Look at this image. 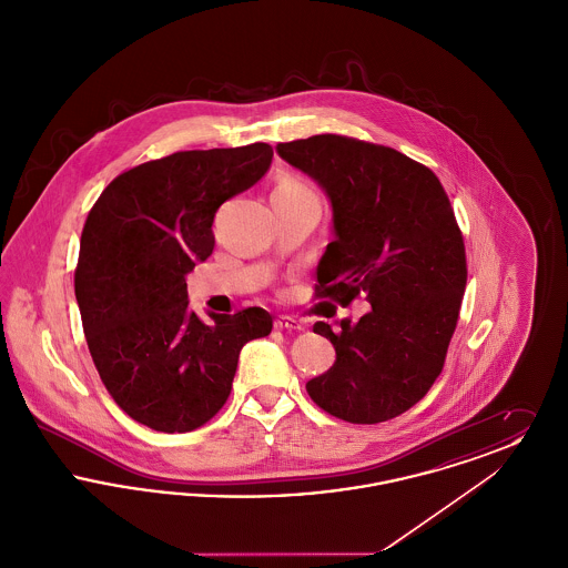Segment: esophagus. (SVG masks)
<instances>
[{"label": "esophagus", "instance_id": "1", "mask_svg": "<svg viewBox=\"0 0 568 568\" xmlns=\"http://www.w3.org/2000/svg\"><path fill=\"white\" fill-rule=\"evenodd\" d=\"M274 327H276V329H287V332H300L302 324H300L297 320H294V317H290V315H281V317H276Z\"/></svg>", "mask_w": 568, "mask_h": 568}]
</instances>
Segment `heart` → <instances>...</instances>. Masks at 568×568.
Segmentation results:
<instances>
[{"instance_id":"obj_1","label":"heart","mask_w":568,"mask_h":568,"mask_svg":"<svg viewBox=\"0 0 568 568\" xmlns=\"http://www.w3.org/2000/svg\"><path fill=\"white\" fill-rule=\"evenodd\" d=\"M272 195H283V197H302V195H313L311 190L297 179V176H292V174H283V176H278V181H276V187H274V193Z\"/></svg>"}]
</instances>
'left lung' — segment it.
<instances>
[{"mask_svg":"<svg viewBox=\"0 0 568 568\" xmlns=\"http://www.w3.org/2000/svg\"><path fill=\"white\" fill-rule=\"evenodd\" d=\"M276 153L324 187L334 241L315 296L371 311L329 338L334 366L306 392L325 413L378 424L417 405L440 375L466 287V251L452 202L430 168L396 149L338 134L278 142Z\"/></svg>","mask_w":568,"mask_h":568,"instance_id":"obj_1","label":"left lung"}]
</instances>
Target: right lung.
I'll return each mask as SVG.
<instances>
[{
  "label": "right lung",
  "instance_id": "obj_1",
  "mask_svg": "<svg viewBox=\"0 0 568 568\" xmlns=\"http://www.w3.org/2000/svg\"><path fill=\"white\" fill-rule=\"evenodd\" d=\"M272 146L179 151L119 174L82 227L74 292L112 400L158 433H191L225 405L244 343L268 336L260 306L202 322L187 283L215 248L219 206L271 168Z\"/></svg>",
  "mask_w": 568,
  "mask_h": 568
}]
</instances>
